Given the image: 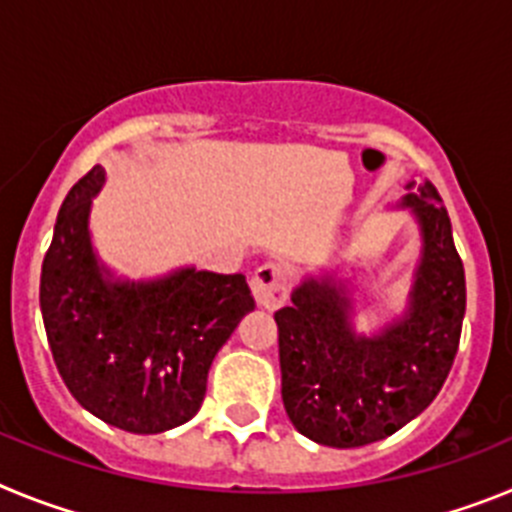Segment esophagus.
<instances>
[{"mask_svg": "<svg viewBox=\"0 0 512 512\" xmlns=\"http://www.w3.org/2000/svg\"><path fill=\"white\" fill-rule=\"evenodd\" d=\"M251 292L256 305L264 310H277L287 300L289 271L279 264L259 266L251 277Z\"/></svg>", "mask_w": 512, "mask_h": 512, "instance_id": "1", "label": "esophagus"}]
</instances>
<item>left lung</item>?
Listing matches in <instances>:
<instances>
[{
  "mask_svg": "<svg viewBox=\"0 0 512 512\" xmlns=\"http://www.w3.org/2000/svg\"><path fill=\"white\" fill-rule=\"evenodd\" d=\"M397 207L420 230L408 305L377 333L356 330V300L343 269L305 274L292 305L274 312L282 400L310 441L354 449L418 418L449 377L467 310L464 266L451 220L428 179L405 182Z\"/></svg>",
  "mask_w": 512,
  "mask_h": 512,
  "instance_id": "8db88e82",
  "label": "left lung"
}]
</instances>
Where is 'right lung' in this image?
<instances>
[{
  "mask_svg": "<svg viewBox=\"0 0 512 512\" xmlns=\"http://www.w3.org/2000/svg\"><path fill=\"white\" fill-rule=\"evenodd\" d=\"M102 187L94 166L58 210L40 271L45 336L81 408L128 433H164L197 415L212 359L256 305L243 274L117 277L89 230Z\"/></svg>",
  "mask_w": 512,
  "mask_h": 512,
  "instance_id": "add662e5",
  "label": "right lung"
}]
</instances>
